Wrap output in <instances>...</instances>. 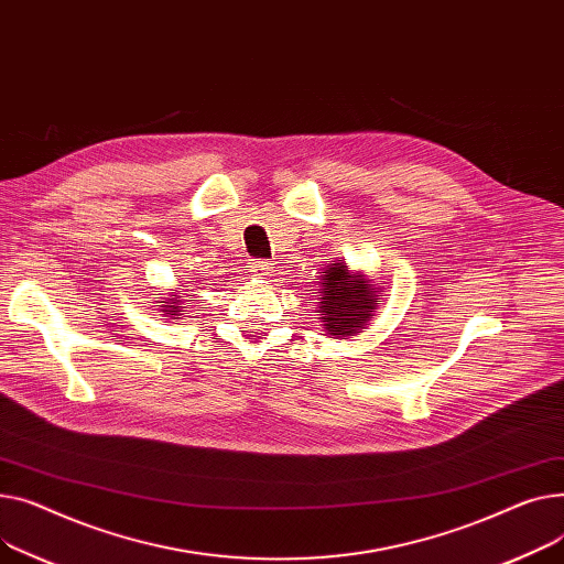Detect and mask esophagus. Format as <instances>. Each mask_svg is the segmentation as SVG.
<instances>
[{"label":"esophagus","instance_id":"obj_1","mask_svg":"<svg viewBox=\"0 0 564 564\" xmlns=\"http://www.w3.org/2000/svg\"><path fill=\"white\" fill-rule=\"evenodd\" d=\"M250 273L254 278H269L273 273V263H269L267 259H252L250 261Z\"/></svg>","mask_w":564,"mask_h":564}]
</instances>
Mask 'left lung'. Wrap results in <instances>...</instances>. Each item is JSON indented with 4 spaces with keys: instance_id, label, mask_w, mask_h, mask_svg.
Segmentation results:
<instances>
[{
    "instance_id": "left-lung-1",
    "label": "left lung",
    "mask_w": 564,
    "mask_h": 564,
    "mask_svg": "<svg viewBox=\"0 0 564 564\" xmlns=\"http://www.w3.org/2000/svg\"><path fill=\"white\" fill-rule=\"evenodd\" d=\"M321 295L318 314L333 337L357 335V329L369 325L373 310L380 305L373 284L364 282L359 275L352 278L344 263H333L325 271Z\"/></svg>"
}]
</instances>
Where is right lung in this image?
<instances>
[{"label":"right lung","instance_id":"1","mask_svg":"<svg viewBox=\"0 0 564 564\" xmlns=\"http://www.w3.org/2000/svg\"><path fill=\"white\" fill-rule=\"evenodd\" d=\"M173 300L176 301L175 304L172 303ZM169 301H171V303L165 305V312H175V316H177V312H180V310H177V305L182 303V295H177V297H169Z\"/></svg>","mask_w":564,"mask_h":564}]
</instances>
